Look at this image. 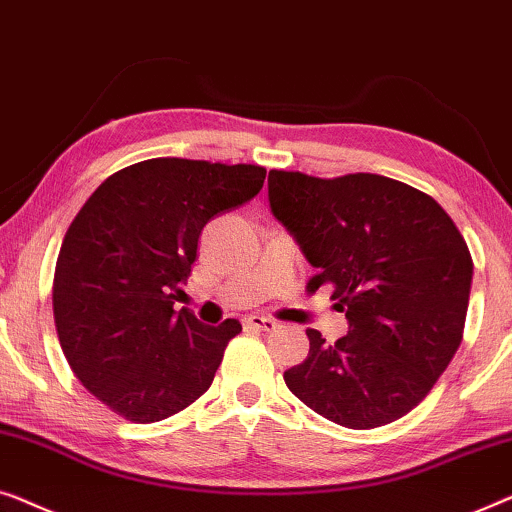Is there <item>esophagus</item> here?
Instances as JSON below:
<instances>
[{
	"label": "esophagus",
	"instance_id": "1",
	"mask_svg": "<svg viewBox=\"0 0 512 512\" xmlns=\"http://www.w3.org/2000/svg\"><path fill=\"white\" fill-rule=\"evenodd\" d=\"M243 325L250 329H257V331H271L278 327V322L271 318H264V315H250V318L243 320Z\"/></svg>",
	"mask_w": 512,
	"mask_h": 512
}]
</instances>
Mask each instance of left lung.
<instances>
[{
  "mask_svg": "<svg viewBox=\"0 0 512 512\" xmlns=\"http://www.w3.org/2000/svg\"><path fill=\"white\" fill-rule=\"evenodd\" d=\"M271 213L318 269L308 290L334 287L348 334L285 371L315 413L350 429L410 413L462 343L473 259L455 222L429 194L378 174L315 178L269 171Z\"/></svg>",
  "mask_w": 512,
  "mask_h": 512,
  "instance_id": "8db88e82",
  "label": "left lung"
}]
</instances>
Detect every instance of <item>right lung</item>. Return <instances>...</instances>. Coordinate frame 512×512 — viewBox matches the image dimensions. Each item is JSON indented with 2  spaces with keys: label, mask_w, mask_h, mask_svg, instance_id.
I'll return each mask as SVG.
<instances>
[{
  "label": "right lung",
  "mask_w": 512,
  "mask_h": 512,
  "mask_svg": "<svg viewBox=\"0 0 512 512\" xmlns=\"http://www.w3.org/2000/svg\"><path fill=\"white\" fill-rule=\"evenodd\" d=\"M266 169L155 157L115 171L64 234L53 280L62 352L90 394L129 422L176 415L211 387L239 320L174 311L201 229L262 190Z\"/></svg>",
  "instance_id": "1"
}]
</instances>
